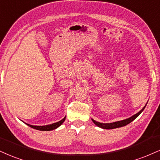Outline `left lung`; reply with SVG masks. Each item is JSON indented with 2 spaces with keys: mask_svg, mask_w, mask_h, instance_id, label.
<instances>
[{
  "mask_svg": "<svg viewBox=\"0 0 160 160\" xmlns=\"http://www.w3.org/2000/svg\"><path fill=\"white\" fill-rule=\"evenodd\" d=\"M145 108V106L144 107V108L142 109V110H140L138 113H136V115H132V117H130V118H129L128 119H125V120H122V121H119V122L109 123V124H103V123H100V122H96V121L93 120V119H92V122L95 123V124L97 125L98 127H99V128H101L103 129H115V128H121V127L126 126L127 124H130V123L132 122L134 119H136V118H137L138 115L141 114L142 112L144 110V109Z\"/></svg>",
  "mask_w": 160,
  "mask_h": 160,
  "instance_id": "8db88e82",
  "label": "left lung"
}]
</instances>
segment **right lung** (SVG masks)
<instances>
[{"mask_svg": "<svg viewBox=\"0 0 160 160\" xmlns=\"http://www.w3.org/2000/svg\"><path fill=\"white\" fill-rule=\"evenodd\" d=\"M65 117L64 118L62 119L61 121H59V122H58L53 123V124H49V125H45V126H33V125H30V124H28L29 127H30V128L36 129V130H43V131H49V130H54V129L57 128L58 127L60 126V125L65 122Z\"/></svg>", "mask_w": 160, "mask_h": 160, "instance_id": "right-lung-1", "label": "right lung"}]
</instances>
